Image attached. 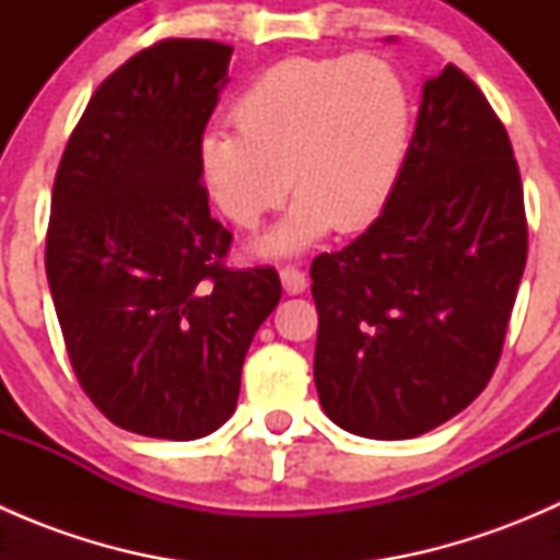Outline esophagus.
<instances>
[{"mask_svg":"<svg viewBox=\"0 0 560 560\" xmlns=\"http://www.w3.org/2000/svg\"><path fill=\"white\" fill-rule=\"evenodd\" d=\"M279 276H281V284H284L287 295H301V292H306L308 279L301 268H295V265H287V268H281Z\"/></svg>","mask_w":560,"mask_h":560,"instance_id":"esophagus-1","label":"esophagus"}]
</instances>
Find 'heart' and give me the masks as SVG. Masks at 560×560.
I'll return each instance as SVG.
<instances>
[{"label": "heart", "mask_w": 560, "mask_h": 560, "mask_svg": "<svg viewBox=\"0 0 560 560\" xmlns=\"http://www.w3.org/2000/svg\"><path fill=\"white\" fill-rule=\"evenodd\" d=\"M233 129L197 140V178L238 230L295 191L287 217L254 244L292 257L332 228L358 233L385 213L415 132L411 89L380 56L284 59L238 94Z\"/></svg>", "instance_id": "heart-1"}]
</instances>
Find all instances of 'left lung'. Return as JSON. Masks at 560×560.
<instances>
[{"label":"left lung","instance_id":"8db88e82","mask_svg":"<svg viewBox=\"0 0 560 560\" xmlns=\"http://www.w3.org/2000/svg\"><path fill=\"white\" fill-rule=\"evenodd\" d=\"M525 252L510 135L447 65L422 86L385 213L312 265L325 415L354 436L398 442L466 409L501 358Z\"/></svg>","mask_w":560,"mask_h":560}]
</instances>
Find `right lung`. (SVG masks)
Masks as SVG:
<instances>
[{
	"mask_svg": "<svg viewBox=\"0 0 560 560\" xmlns=\"http://www.w3.org/2000/svg\"><path fill=\"white\" fill-rule=\"evenodd\" d=\"M233 48L162 39L118 67L70 135L50 197L45 273L78 382L124 431L191 442L235 411L273 268H224L197 140Z\"/></svg>",
	"mask_w": 560,
	"mask_h": 560,
	"instance_id": "1",
	"label": "right lung"
}]
</instances>
